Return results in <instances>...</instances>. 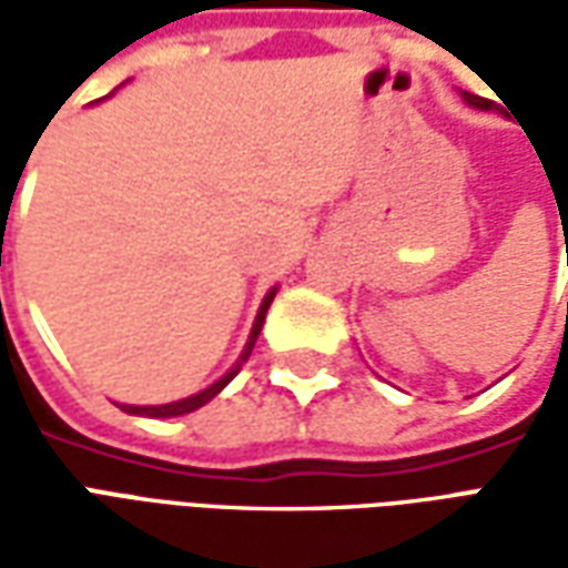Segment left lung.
<instances>
[{
    "instance_id": "8db88e82",
    "label": "left lung",
    "mask_w": 568,
    "mask_h": 568,
    "mask_svg": "<svg viewBox=\"0 0 568 568\" xmlns=\"http://www.w3.org/2000/svg\"><path fill=\"white\" fill-rule=\"evenodd\" d=\"M459 97L465 100V105H471V109H480V112H501L499 105L489 103V100H484V97H477V93L459 91ZM557 210H560V203H557Z\"/></svg>"
}]
</instances>
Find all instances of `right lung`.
Here are the masks:
<instances>
[{
  "label": "right lung",
  "mask_w": 568,
  "mask_h": 568,
  "mask_svg": "<svg viewBox=\"0 0 568 568\" xmlns=\"http://www.w3.org/2000/svg\"><path fill=\"white\" fill-rule=\"evenodd\" d=\"M273 297H276V285H273L271 292L264 295V301H261L258 313H255V322H252V332H248V341H246V346H243V353H240V358H236L231 368L224 371L219 381L210 383L206 389H200V393L187 395V398H179V402H170V405H118V407H121L124 414H133V417L170 419V417H185V414H191V410H197V407H203V405H206V402H212V398L222 393L227 383L234 381L236 374H240V368L246 365V358L252 356V346H255V341H258L261 325H264V316H267V307H271V304H273Z\"/></svg>",
  "instance_id": "add662e5"
}]
</instances>
